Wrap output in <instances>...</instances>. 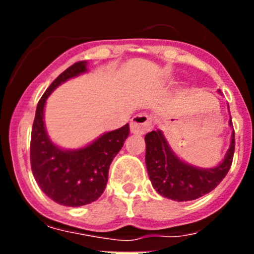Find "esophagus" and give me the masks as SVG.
I'll return each mask as SVG.
<instances>
[{
	"label": "esophagus",
	"mask_w": 254,
	"mask_h": 254,
	"mask_svg": "<svg viewBox=\"0 0 254 254\" xmlns=\"http://www.w3.org/2000/svg\"><path fill=\"white\" fill-rule=\"evenodd\" d=\"M131 132L136 134H143L146 133L149 129L152 127V120L151 117L147 116L146 113H138L131 120Z\"/></svg>",
	"instance_id": "obj_1"
}]
</instances>
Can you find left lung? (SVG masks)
<instances>
[{
	"instance_id": "obj_1",
	"label": "left lung",
	"mask_w": 254,
	"mask_h": 254,
	"mask_svg": "<svg viewBox=\"0 0 254 254\" xmlns=\"http://www.w3.org/2000/svg\"><path fill=\"white\" fill-rule=\"evenodd\" d=\"M219 93L221 91L219 90ZM229 125L233 127L232 118L229 120ZM234 136L233 129L230 146L224 160L217 167L203 169L181 160L169 146L160 129L149 132L145 136V163L152 187L160 196L179 202L205 196L219 186L232 167L235 149Z\"/></svg>"
}]
</instances>
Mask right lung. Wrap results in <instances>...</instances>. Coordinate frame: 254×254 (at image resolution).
Wrapping results in <instances>:
<instances>
[{
    "instance_id": "add662e5",
    "label": "right lung",
    "mask_w": 254,
    "mask_h": 254,
    "mask_svg": "<svg viewBox=\"0 0 254 254\" xmlns=\"http://www.w3.org/2000/svg\"><path fill=\"white\" fill-rule=\"evenodd\" d=\"M86 61L76 62L52 82L38 103L31 128L30 164L38 186L55 202L71 207L87 205L102 196L111 163L129 133L127 123L77 150L61 149L49 140L44 125L46 100L58 85L86 72Z\"/></svg>"
}]
</instances>
